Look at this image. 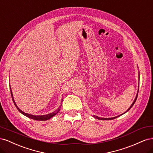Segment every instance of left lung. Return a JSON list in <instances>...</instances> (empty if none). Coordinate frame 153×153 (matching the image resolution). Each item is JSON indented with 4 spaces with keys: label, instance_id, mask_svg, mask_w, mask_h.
I'll return each mask as SVG.
<instances>
[{
    "label": "left lung",
    "instance_id": "obj_1",
    "mask_svg": "<svg viewBox=\"0 0 153 153\" xmlns=\"http://www.w3.org/2000/svg\"><path fill=\"white\" fill-rule=\"evenodd\" d=\"M137 96H138V94H137V96H136V98H135V100H134V101L133 102V103L131 104V105L130 106H129V108L126 110V112H125L124 113L122 114L121 115H118V116H117V117H112V118H103V117H98V116H95V115H93V117H94V118H96V119H100V120H112V119H115V118H117V117H118L119 116H120V115H123L124 114H125L126 112H127L129 110H130V108H131L132 107V106H133L134 103H135V101H136L137 98Z\"/></svg>",
    "mask_w": 153,
    "mask_h": 153
}]
</instances>
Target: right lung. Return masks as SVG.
I'll use <instances>...</instances> for the list:
<instances>
[{
    "instance_id": "right-lung-1",
    "label": "right lung",
    "mask_w": 153,
    "mask_h": 153,
    "mask_svg": "<svg viewBox=\"0 0 153 153\" xmlns=\"http://www.w3.org/2000/svg\"><path fill=\"white\" fill-rule=\"evenodd\" d=\"M10 91H11V97H12L13 101L14 104H15V106L16 107V108L18 110V111H19V112L21 114L25 115L26 117H29L30 119L36 120V121H46V120H48V119H49L50 118H52V117H53L54 115H56L59 112V111L60 110V108H59L57 110H55V112H53L52 113H50V114H47V115H31V114H29L25 113L24 112H23L22 110H21L19 108H18V106L16 105L15 100H14V98H13V93H12V91H11V87H10Z\"/></svg>"
}]
</instances>
